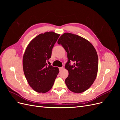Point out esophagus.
Here are the masks:
<instances>
[{"mask_svg": "<svg viewBox=\"0 0 120 120\" xmlns=\"http://www.w3.org/2000/svg\"><path fill=\"white\" fill-rule=\"evenodd\" d=\"M63 68H64V67H60L59 68V70H60V71H61Z\"/></svg>", "mask_w": 120, "mask_h": 120, "instance_id": "obj_1", "label": "esophagus"}]
</instances>
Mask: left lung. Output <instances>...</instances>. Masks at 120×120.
<instances>
[{"label":"left lung","mask_w":120,"mask_h":120,"mask_svg":"<svg viewBox=\"0 0 120 120\" xmlns=\"http://www.w3.org/2000/svg\"><path fill=\"white\" fill-rule=\"evenodd\" d=\"M66 50L68 61L65 68L68 75L65 83L71 91L81 93L92 85L97 77L98 56L92 43L79 36L64 33L57 41ZM72 62L74 64H70Z\"/></svg>","instance_id":"8db88e82"}]
</instances>
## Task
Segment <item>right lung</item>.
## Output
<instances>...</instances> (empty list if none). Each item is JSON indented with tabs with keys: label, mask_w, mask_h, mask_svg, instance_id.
I'll return each mask as SVG.
<instances>
[{
	"label": "right lung",
	"mask_w": 120,
	"mask_h": 120,
	"mask_svg": "<svg viewBox=\"0 0 120 120\" xmlns=\"http://www.w3.org/2000/svg\"><path fill=\"white\" fill-rule=\"evenodd\" d=\"M59 34H41L29 43L23 56V71L29 85L35 92L45 93L52 88L59 68L49 66L52 51Z\"/></svg>",
	"instance_id": "obj_1"
}]
</instances>
